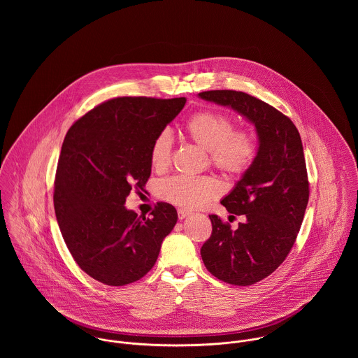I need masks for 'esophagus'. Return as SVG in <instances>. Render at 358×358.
<instances>
[{
  "instance_id": "34e87169",
  "label": "esophagus",
  "mask_w": 358,
  "mask_h": 358,
  "mask_svg": "<svg viewBox=\"0 0 358 358\" xmlns=\"http://www.w3.org/2000/svg\"><path fill=\"white\" fill-rule=\"evenodd\" d=\"M190 215V212L189 210H186V209H178V216H179V219L182 220V219H185V217H187Z\"/></svg>"
}]
</instances>
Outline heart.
Masks as SVG:
<instances>
[{"label": "heart", "mask_w": 358, "mask_h": 358, "mask_svg": "<svg viewBox=\"0 0 358 358\" xmlns=\"http://www.w3.org/2000/svg\"><path fill=\"white\" fill-rule=\"evenodd\" d=\"M187 136L208 152L209 161L227 176L244 175L256 158V143L245 131H234L233 121L217 111L204 110L193 114L185 125ZM172 135L162 129L154 138L150 161L154 169L164 171L171 164ZM222 193L220 183L210 176L176 175L157 185L161 200L182 208H197Z\"/></svg>", "instance_id": "b5f03b06"}]
</instances>
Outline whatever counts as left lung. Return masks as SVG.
I'll list each match as a JSON object with an SVG mask.
<instances>
[{"label": "left lung", "mask_w": 358, "mask_h": 358, "mask_svg": "<svg viewBox=\"0 0 358 358\" xmlns=\"http://www.w3.org/2000/svg\"><path fill=\"white\" fill-rule=\"evenodd\" d=\"M199 98L233 108L255 127V161L220 201L247 220L231 230L209 215L212 234L201 247L212 275L227 284L251 285L285 260L303 222L308 182L302 139L287 115L248 94L206 91Z\"/></svg>", "instance_id": "obj_1"}]
</instances>
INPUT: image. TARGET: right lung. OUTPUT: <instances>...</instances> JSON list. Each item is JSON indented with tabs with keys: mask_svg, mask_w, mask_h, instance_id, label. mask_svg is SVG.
<instances>
[{
	"mask_svg": "<svg viewBox=\"0 0 358 358\" xmlns=\"http://www.w3.org/2000/svg\"><path fill=\"white\" fill-rule=\"evenodd\" d=\"M186 98H117L76 121L62 145L53 205L63 240L77 264L106 285L148 274L176 209L157 203L152 217L125 206L152 173L154 138L182 111Z\"/></svg>",
	"mask_w": 358,
	"mask_h": 358,
	"instance_id": "obj_1",
	"label": "right lung"
}]
</instances>
